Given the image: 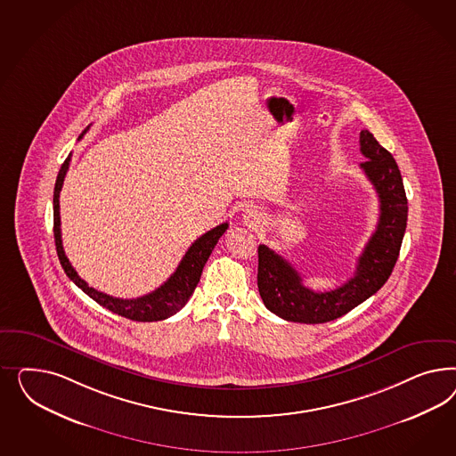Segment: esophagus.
I'll list each match as a JSON object with an SVG mask.
<instances>
[{
  "label": "esophagus",
  "instance_id": "obj_1",
  "mask_svg": "<svg viewBox=\"0 0 456 456\" xmlns=\"http://www.w3.org/2000/svg\"><path fill=\"white\" fill-rule=\"evenodd\" d=\"M242 219L248 225H256V224H259L261 222V212L257 210L256 208H244V214H242Z\"/></svg>",
  "mask_w": 456,
  "mask_h": 456
}]
</instances>
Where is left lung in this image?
<instances>
[{
	"instance_id": "1",
	"label": "left lung",
	"mask_w": 456,
	"mask_h": 456,
	"mask_svg": "<svg viewBox=\"0 0 456 456\" xmlns=\"http://www.w3.org/2000/svg\"><path fill=\"white\" fill-rule=\"evenodd\" d=\"M359 145L368 159L361 168L379 197L376 231L359 256L354 276L338 289L324 292L305 288L303 277L284 257L261 244L257 248V288L264 305L279 318L304 324L341 318L381 289L393 273L408 221V200L400 168L370 130H361Z\"/></svg>"
}]
</instances>
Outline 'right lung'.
Listing matches in <instances>:
<instances>
[{
  "label": "right lung",
  "mask_w": 456,
  "mask_h": 456,
  "mask_svg": "<svg viewBox=\"0 0 456 456\" xmlns=\"http://www.w3.org/2000/svg\"><path fill=\"white\" fill-rule=\"evenodd\" d=\"M88 126L82 132V138L86 134ZM69 160L71 155L67 157V160L63 162V166L58 172V177L55 182V192H53V234H55L56 254L60 264L65 271V274L80 288V289L88 294L95 303L107 307L111 313L122 316V318L132 319L138 322H152V321H162V319L170 318L175 313H179L180 309L187 304L191 299L193 290L197 288L202 269L208 263V256L212 254V250L216 248V244L219 242L222 234L227 231L229 224L224 222L221 225L214 227L212 231H208L202 237H199L189 250L185 252V256L182 257L179 267L175 269V273L167 279L166 282L152 290L151 294H145L137 299H120V297H113L105 292L90 288L82 277L77 274V271L73 269V265L69 264V257L65 256L63 244H61V229H60V191L63 185V180L69 170Z\"/></svg>",
  "instance_id": "1"
}]
</instances>
